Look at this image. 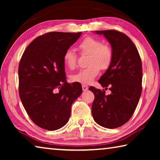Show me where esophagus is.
<instances>
[{
	"instance_id": "1",
	"label": "esophagus",
	"mask_w": 160,
	"mask_h": 160,
	"mask_svg": "<svg viewBox=\"0 0 160 160\" xmlns=\"http://www.w3.org/2000/svg\"><path fill=\"white\" fill-rule=\"evenodd\" d=\"M82 90L83 91H87L88 90V87L86 85H82Z\"/></svg>"
}]
</instances>
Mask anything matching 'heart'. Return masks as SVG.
Segmentation results:
<instances>
[{"mask_svg":"<svg viewBox=\"0 0 160 160\" xmlns=\"http://www.w3.org/2000/svg\"><path fill=\"white\" fill-rule=\"evenodd\" d=\"M78 48L82 53L89 54L88 67L81 69L77 73L72 75L73 82L82 84H90L99 75L100 68L107 69L113 59V51L108 45L103 44L96 38L88 37L84 39L79 44ZM63 63L68 68L74 69L77 66V55L73 50L68 48L63 54Z\"/></svg>","mask_w":160,"mask_h":160,"instance_id":"b5f03b06","label":"heart"}]
</instances>
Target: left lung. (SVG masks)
<instances>
[{"label":"left lung","instance_id":"8db88e82","mask_svg":"<svg viewBox=\"0 0 160 160\" xmlns=\"http://www.w3.org/2000/svg\"><path fill=\"white\" fill-rule=\"evenodd\" d=\"M108 40L113 59L98 82L105 90L94 87L89 90L94 94L92 113L97 123L107 128L125 124L133 114L142 92V62L138 51L131 39L116 30L95 31Z\"/></svg>","mask_w":160,"mask_h":160}]
</instances>
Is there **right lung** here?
Listing matches in <instances>:
<instances>
[{
	"instance_id": "right-lung-1",
	"label": "right lung",
	"mask_w": 160,
	"mask_h": 160,
	"mask_svg": "<svg viewBox=\"0 0 160 160\" xmlns=\"http://www.w3.org/2000/svg\"><path fill=\"white\" fill-rule=\"evenodd\" d=\"M82 32H51L37 37L24 51L18 68L19 94L31 120L55 131L69 120L71 106L82 94L80 83H68L63 54Z\"/></svg>"
}]
</instances>
